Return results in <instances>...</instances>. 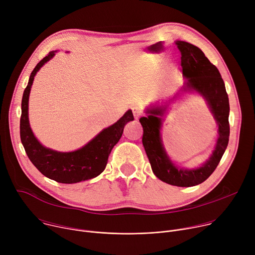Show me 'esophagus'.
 Wrapping results in <instances>:
<instances>
[{
	"mask_svg": "<svg viewBox=\"0 0 255 255\" xmlns=\"http://www.w3.org/2000/svg\"><path fill=\"white\" fill-rule=\"evenodd\" d=\"M132 112H133L134 118H135L136 120H138L139 117L141 116V110H140V109L137 108V107H133V108H132Z\"/></svg>",
	"mask_w": 255,
	"mask_h": 255,
	"instance_id": "1",
	"label": "esophagus"
}]
</instances>
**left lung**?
Wrapping results in <instances>:
<instances>
[{
	"mask_svg": "<svg viewBox=\"0 0 255 255\" xmlns=\"http://www.w3.org/2000/svg\"><path fill=\"white\" fill-rule=\"evenodd\" d=\"M174 43L181 55L186 82L173 98L146 107L144 110L146 116L141 117L139 122L143 127V146L155 176L171 186L193 187L202 184L213 173L227 148L230 134L229 99L219 70L204 52L186 41L176 40ZM184 92L203 96L218 126V137L212 154L202 166L194 169L174 164L168 156L161 139L164 118L171 110V105L182 98Z\"/></svg>",
	"mask_w": 255,
	"mask_h": 255,
	"instance_id": "left-lung-1",
	"label": "left lung"
}]
</instances>
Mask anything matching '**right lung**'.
Returning <instances> with one entry per match:
<instances>
[{
    "instance_id": "right-lung-1",
    "label": "right lung",
    "mask_w": 255,
    "mask_h": 255,
    "mask_svg": "<svg viewBox=\"0 0 255 255\" xmlns=\"http://www.w3.org/2000/svg\"><path fill=\"white\" fill-rule=\"evenodd\" d=\"M56 52L57 50L50 51L31 72L22 98L20 137L29 159L43 175L57 183L76 184L94 178L104 171L108 157L120 140L125 125L133 121L134 117L132 111L128 110L116 123L103 129L83 147L75 151L61 152L42 145L30 127L29 96L36 74Z\"/></svg>"
}]
</instances>
